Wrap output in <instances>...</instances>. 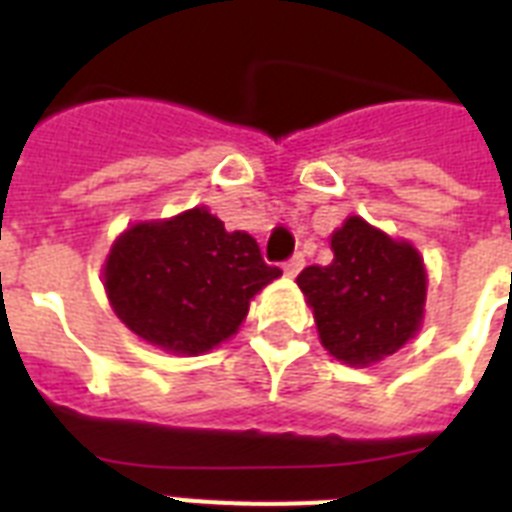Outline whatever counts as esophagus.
Returning a JSON list of instances; mask_svg holds the SVG:
<instances>
[{
    "label": "esophagus",
    "mask_w": 512,
    "mask_h": 512,
    "mask_svg": "<svg viewBox=\"0 0 512 512\" xmlns=\"http://www.w3.org/2000/svg\"><path fill=\"white\" fill-rule=\"evenodd\" d=\"M303 265H305L303 255H295V257H289L287 263H284V273H287L289 279H295L297 273L303 271Z\"/></svg>",
    "instance_id": "1"
}]
</instances>
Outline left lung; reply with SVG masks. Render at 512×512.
Listing matches in <instances>:
<instances>
[{
  "instance_id": "left-lung-1",
  "label": "left lung",
  "mask_w": 512,
  "mask_h": 512,
  "mask_svg": "<svg viewBox=\"0 0 512 512\" xmlns=\"http://www.w3.org/2000/svg\"><path fill=\"white\" fill-rule=\"evenodd\" d=\"M332 252V263L308 265L297 276L321 345L350 366L393 356L417 335L425 313L428 276L420 252L361 217H348L332 233Z\"/></svg>"
}]
</instances>
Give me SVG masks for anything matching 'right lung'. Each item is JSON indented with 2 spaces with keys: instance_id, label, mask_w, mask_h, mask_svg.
Returning <instances> with one entry per match:
<instances>
[{
  "instance_id": "obj_1",
  "label": "right lung",
  "mask_w": 512,
  "mask_h": 512,
  "mask_svg": "<svg viewBox=\"0 0 512 512\" xmlns=\"http://www.w3.org/2000/svg\"><path fill=\"white\" fill-rule=\"evenodd\" d=\"M279 276L249 233H228L204 207L127 228L103 268L116 316L151 345L183 356L236 335L249 300Z\"/></svg>"
}]
</instances>
